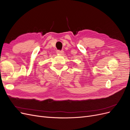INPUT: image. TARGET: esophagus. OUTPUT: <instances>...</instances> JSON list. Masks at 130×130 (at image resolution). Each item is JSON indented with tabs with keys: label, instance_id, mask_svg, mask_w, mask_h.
Listing matches in <instances>:
<instances>
[{
	"label": "esophagus",
	"instance_id": "obj_1",
	"mask_svg": "<svg viewBox=\"0 0 130 130\" xmlns=\"http://www.w3.org/2000/svg\"><path fill=\"white\" fill-rule=\"evenodd\" d=\"M57 54L58 55H63L64 54V52L63 51H61V50H57V52H56Z\"/></svg>",
	"mask_w": 130,
	"mask_h": 130
}]
</instances>
